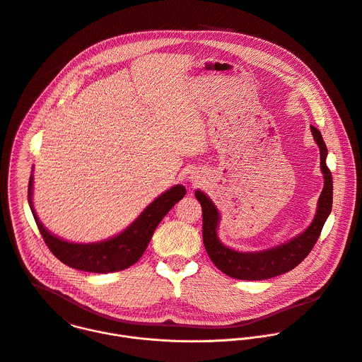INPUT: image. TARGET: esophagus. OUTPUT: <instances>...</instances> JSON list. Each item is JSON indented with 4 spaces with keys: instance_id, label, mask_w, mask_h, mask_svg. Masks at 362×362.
<instances>
[{
    "instance_id": "34e87169",
    "label": "esophagus",
    "mask_w": 362,
    "mask_h": 362,
    "mask_svg": "<svg viewBox=\"0 0 362 362\" xmlns=\"http://www.w3.org/2000/svg\"><path fill=\"white\" fill-rule=\"evenodd\" d=\"M197 183H199V180H196V179H194V185H197Z\"/></svg>"
}]
</instances>
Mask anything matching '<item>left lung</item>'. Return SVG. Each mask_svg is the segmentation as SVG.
<instances>
[{
  "label": "left lung",
  "mask_w": 362,
  "mask_h": 362,
  "mask_svg": "<svg viewBox=\"0 0 362 362\" xmlns=\"http://www.w3.org/2000/svg\"><path fill=\"white\" fill-rule=\"evenodd\" d=\"M311 134L320 149V168L324 176V187L317 202V211L310 226L288 242L260 252H238L224 246L217 234L220 213L211 199L202 190L194 196L202 206L203 213V245L214 263L224 274L238 280H266L284 274L297 267L311 252L320 237L322 226L332 207V176L327 168V146L321 132L311 125Z\"/></svg>",
  "instance_id": "left-lung-1"
}]
</instances>
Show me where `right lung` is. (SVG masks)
Segmentation results:
<instances>
[{
	"label": "right lung",
	"mask_w": 362,
	"mask_h": 362,
	"mask_svg": "<svg viewBox=\"0 0 362 362\" xmlns=\"http://www.w3.org/2000/svg\"><path fill=\"white\" fill-rule=\"evenodd\" d=\"M33 190L34 175L31 173L28 183V203L40 233L52 255L72 269L98 274L120 272L135 264L146 250L158 224L186 194L185 186L176 185L158 196L125 230L113 237L95 243H74L52 234L44 227L34 209Z\"/></svg>",
	"instance_id": "right-lung-1"
}]
</instances>
